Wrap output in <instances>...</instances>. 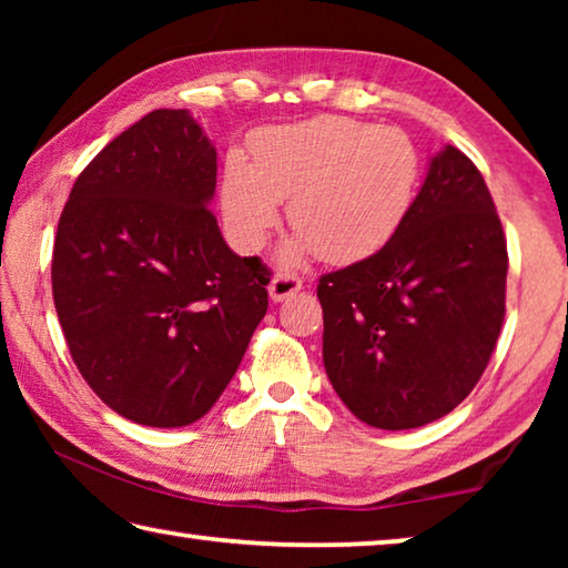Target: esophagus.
<instances>
[{
	"mask_svg": "<svg viewBox=\"0 0 568 568\" xmlns=\"http://www.w3.org/2000/svg\"><path fill=\"white\" fill-rule=\"evenodd\" d=\"M301 287H303V281L297 275L277 273V275H273L271 285H267V293H271L275 303H281V301H285V297L295 295L297 291H301Z\"/></svg>",
	"mask_w": 568,
	"mask_h": 568,
	"instance_id": "34e87169",
	"label": "esophagus"
}]
</instances>
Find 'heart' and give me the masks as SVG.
<instances>
[{"instance_id":"obj_1","label":"heart","mask_w":568,"mask_h":568,"mask_svg":"<svg viewBox=\"0 0 568 568\" xmlns=\"http://www.w3.org/2000/svg\"><path fill=\"white\" fill-rule=\"evenodd\" d=\"M420 158L406 132L351 118H318L265 128L250 140V162L230 155L223 172L225 233L240 253H255L281 223L297 235L283 263L318 253L355 263L398 233L416 200Z\"/></svg>"}]
</instances>
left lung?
Here are the masks:
<instances>
[{"instance_id":"obj_1","label":"left lung","mask_w":568,"mask_h":568,"mask_svg":"<svg viewBox=\"0 0 568 568\" xmlns=\"http://www.w3.org/2000/svg\"><path fill=\"white\" fill-rule=\"evenodd\" d=\"M508 253L484 175L446 145L378 253L323 275V363L373 428L444 418L484 376L506 313Z\"/></svg>"}]
</instances>
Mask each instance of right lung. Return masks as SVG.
<instances>
[{"instance_id": "add662e5", "label": "right lung", "mask_w": 568, "mask_h": 568, "mask_svg": "<svg viewBox=\"0 0 568 568\" xmlns=\"http://www.w3.org/2000/svg\"><path fill=\"white\" fill-rule=\"evenodd\" d=\"M217 152L187 110H155L80 172L57 225L52 295L102 403L152 428L215 406L267 311L271 273L227 247Z\"/></svg>"}]
</instances>
